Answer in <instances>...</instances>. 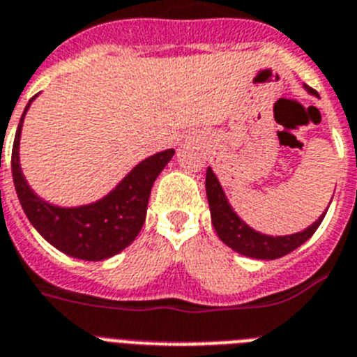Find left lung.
I'll return each instance as SVG.
<instances>
[{"instance_id": "left-lung-1", "label": "left lung", "mask_w": 357, "mask_h": 357, "mask_svg": "<svg viewBox=\"0 0 357 357\" xmlns=\"http://www.w3.org/2000/svg\"><path fill=\"white\" fill-rule=\"evenodd\" d=\"M305 91L316 96L317 92L305 85ZM206 197H208V206H211V218L212 225H214L215 232L220 236L227 247L236 250L241 256L254 257V259H278L307 241L308 238H312V234L317 230V227L321 225L323 218L326 212H323L310 227H307L301 232L289 236H268L263 232H257L252 227H248L232 208L227 196L223 192L220 179L214 174V170L208 167L206 169V179H205ZM328 211V208H326Z\"/></svg>"}]
</instances>
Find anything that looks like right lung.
<instances>
[{"label":"right lung","instance_id":"add662e5","mask_svg":"<svg viewBox=\"0 0 357 357\" xmlns=\"http://www.w3.org/2000/svg\"><path fill=\"white\" fill-rule=\"evenodd\" d=\"M23 110L12 146V178L26 218L52 247L70 257L103 261L132 243L146 218L152 185L174 155V149L139 161L107 196L79 206H58L41 199L29 185L20 165Z\"/></svg>","mask_w":357,"mask_h":357}]
</instances>
